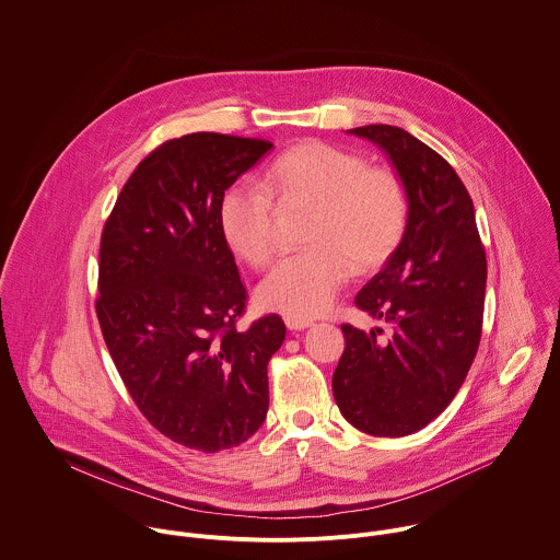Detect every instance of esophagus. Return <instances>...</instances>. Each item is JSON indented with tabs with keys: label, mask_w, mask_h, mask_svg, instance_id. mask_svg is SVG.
<instances>
[{
	"label": "esophagus",
	"mask_w": 560,
	"mask_h": 560,
	"mask_svg": "<svg viewBox=\"0 0 560 560\" xmlns=\"http://www.w3.org/2000/svg\"><path fill=\"white\" fill-rule=\"evenodd\" d=\"M284 324H287V328H289V330H295V332H298V330H306V328H311V326H313L311 322L293 319V317H287V319H284Z\"/></svg>",
	"instance_id": "34e87169"
}]
</instances>
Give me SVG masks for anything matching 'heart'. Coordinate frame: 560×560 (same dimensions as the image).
Here are the masks:
<instances>
[{"mask_svg":"<svg viewBox=\"0 0 560 560\" xmlns=\"http://www.w3.org/2000/svg\"><path fill=\"white\" fill-rule=\"evenodd\" d=\"M308 203L306 252L282 258L256 287V304L293 319L330 311L354 271L380 267L399 245L408 219L401 180L343 148L306 141L280 154L260 187L236 183L221 195L219 230L247 265L262 267L276 252L273 203Z\"/></svg>","mask_w":560,"mask_h":560,"instance_id":"obj_1","label":"heart"}]
</instances>
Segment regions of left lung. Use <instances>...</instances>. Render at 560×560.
<instances>
[{
    "label": "left lung",
    "instance_id": "8db88e82",
    "mask_svg": "<svg viewBox=\"0 0 560 560\" xmlns=\"http://www.w3.org/2000/svg\"><path fill=\"white\" fill-rule=\"evenodd\" d=\"M350 135L388 156L406 188L408 219L395 252L361 289L357 306L390 326H341L346 352L332 375L341 415L373 436H406L439 417L476 359L487 258L474 201L434 150L395 126Z\"/></svg>",
    "mask_w": 560,
    "mask_h": 560
}]
</instances>
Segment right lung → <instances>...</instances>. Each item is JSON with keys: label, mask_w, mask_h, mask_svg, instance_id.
Wrapping results in <instances>:
<instances>
[{"label": "right lung", "mask_w": 560, "mask_h": 560, "mask_svg": "<svg viewBox=\"0 0 560 560\" xmlns=\"http://www.w3.org/2000/svg\"><path fill=\"white\" fill-rule=\"evenodd\" d=\"M273 145L195 132L154 150L104 225L97 319L113 363L148 421L172 441L221 452L269 408L278 315L236 330L245 287L219 230L225 188Z\"/></svg>", "instance_id": "1"}]
</instances>
